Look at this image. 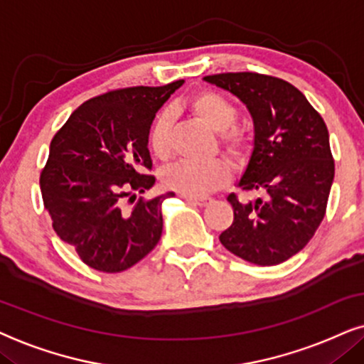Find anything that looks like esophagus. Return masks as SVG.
Returning <instances> with one entry per match:
<instances>
[{"instance_id":"34e87169","label":"esophagus","mask_w":364,"mask_h":364,"mask_svg":"<svg viewBox=\"0 0 364 364\" xmlns=\"http://www.w3.org/2000/svg\"><path fill=\"white\" fill-rule=\"evenodd\" d=\"M183 198H185V201L191 203V205H198V206H206L208 203L211 201L210 198H191V196H183Z\"/></svg>"}]
</instances>
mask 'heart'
<instances>
[{
	"label": "heart",
	"instance_id": "b5f03b06",
	"mask_svg": "<svg viewBox=\"0 0 364 364\" xmlns=\"http://www.w3.org/2000/svg\"><path fill=\"white\" fill-rule=\"evenodd\" d=\"M188 108L216 133L218 144L232 163L246 161L253 146V136L248 128L235 124L238 109L230 100L215 91H200L188 100ZM148 143L158 159L171 156V119L168 114H159L153 121ZM230 174V164L220 156L206 161H179L163 173V185L183 196L200 198L225 186Z\"/></svg>",
	"mask_w": 364,
	"mask_h": 364
}]
</instances>
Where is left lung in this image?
<instances>
[{
  "instance_id": "8db88e82",
  "label": "left lung",
  "mask_w": 364,
  "mask_h": 364,
  "mask_svg": "<svg viewBox=\"0 0 364 364\" xmlns=\"http://www.w3.org/2000/svg\"><path fill=\"white\" fill-rule=\"evenodd\" d=\"M205 81L243 101L255 123V148L238 186L264 193L243 203L228 196L235 220L221 245L241 259L274 266L299 253L326 213L334 178L321 114L288 81L259 73H221Z\"/></svg>"
}]
</instances>
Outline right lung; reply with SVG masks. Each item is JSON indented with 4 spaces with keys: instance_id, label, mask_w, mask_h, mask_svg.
<instances>
[{
    "instance_id": "right-lung-1",
    "label": "right lung",
    "mask_w": 364,
    "mask_h": 364,
    "mask_svg": "<svg viewBox=\"0 0 364 364\" xmlns=\"http://www.w3.org/2000/svg\"><path fill=\"white\" fill-rule=\"evenodd\" d=\"M183 85L133 86L85 101L51 139L41 169L43 203L53 230L90 268L119 273L158 245L161 205L173 193L139 200L154 185L148 133L156 111ZM136 200L133 195L128 201Z\"/></svg>"
}]
</instances>
